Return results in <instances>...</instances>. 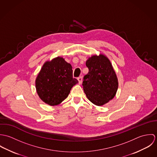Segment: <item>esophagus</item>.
Listing matches in <instances>:
<instances>
[{
  "label": "esophagus",
  "mask_w": 157,
  "mask_h": 157,
  "mask_svg": "<svg viewBox=\"0 0 157 157\" xmlns=\"http://www.w3.org/2000/svg\"><path fill=\"white\" fill-rule=\"evenodd\" d=\"M77 80L78 81V83L80 85L82 83V80H83V78L82 77H79L77 78Z\"/></svg>",
  "instance_id": "34e87169"
}]
</instances>
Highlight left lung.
Masks as SVG:
<instances>
[{
    "label": "left lung",
    "instance_id": "8db88e82",
    "mask_svg": "<svg viewBox=\"0 0 157 157\" xmlns=\"http://www.w3.org/2000/svg\"><path fill=\"white\" fill-rule=\"evenodd\" d=\"M88 73L84 76L83 88L88 99L97 106H103L115 97L118 78L109 59L104 54L94 55L86 60Z\"/></svg>",
    "mask_w": 157,
    "mask_h": 157
}]
</instances>
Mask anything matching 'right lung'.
Instances as JSON below:
<instances>
[{"label":"right lung","mask_w":157,"mask_h":157,"mask_svg":"<svg viewBox=\"0 0 157 157\" xmlns=\"http://www.w3.org/2000/svg\"><path fill=\"white\" fill-rule=\"evenodd\" d=\"M72 67L62 57L46 61L36 79V88L40 98L50 106L61 103L78 80L72 77Z\"/></svg>","instance_id":"1"}]
</instances>
